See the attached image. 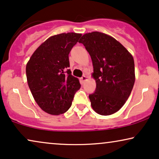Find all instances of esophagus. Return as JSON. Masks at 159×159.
I'll list each match as a JSON object with an SVG mask.
<instances>
[{
    "mask_svg": "<svg viewBox=\"0 0 159 159\" xmlns=\"http://www.w3.org/2000/svg\"><path fill=\"white\" fill-rule=\"evenodd\" d=\"M87 80H88V77H86V76H82V77L80 78V81L82 82H84L85 81H87Z\"/></svg>",
    "mask_w": 159,
    "mask_h": 159,
    "instance_id": "34e87169",
    "label": "esophagus"
}]
</instances>
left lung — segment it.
Wrapping results in <instances>:
<instances>
[{"instance_id": "left-lung-1", "label": "left lung", "mask_w": 159, "mask_h": 159, "mask_svg": "<svg viewBox=\"0 0 159 159\" xmlns=\"http://www.w3.org/2000/svg\"><path fill=\"white\" fill-rule=\"evenodd\" d=\"M79 42L93 61L96 89L89 95L91 106L100 115L114 114L125 105L133 88L134 58L119 41L102 32L84 34Z\"/></svg>"}]
</instances>
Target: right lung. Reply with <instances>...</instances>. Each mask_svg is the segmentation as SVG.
<instances>
[{"instance_id":"1","label":"right lung","mask_w":159,"mask_h":159,"mask_svg":"<svg viewBox=\"0 0 159 159\" xmlns=\"http://www.w3.org/2000/svg\"><path fill=\"white\" fill-rule=\"evenodd\" d=\"M82 34L68 32L48 38L35 50L26 66L29 88L34 101L45 112L62 114L69 110L80 88L71 75L69 54Z\"/></svg>"}]
</instances>
